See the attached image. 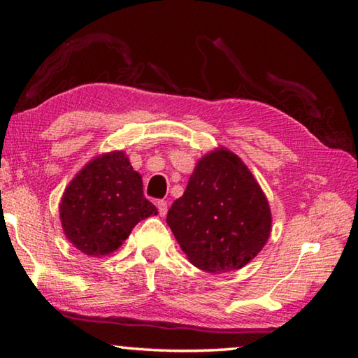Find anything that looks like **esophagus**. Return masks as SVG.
Wrapping results in <instances>:
<instances>
[{"mask_svg":"<svg viewBox=\"0 0 358 358\" xmlns=\"http://www.w3.org/2000/svg\"><path fill=\"white\" fill-rule=\"evenodd\" d=\"M157 210H159V215L161 216H166L167 215V202L166 201H157Z\"/></svg>","mask_w":358,"mask_h":358,"instance_id":"34e87169","label":"esophagus"}]
</instances>
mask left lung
Segmentation results:
<instances>
[{
    "instance_id": "obj_1",
    "label": "left lung",
    "mask_w": 358,
    "mask_h": 358,
    "mask_svg": "<svg viewBox=\"0 0 358 358\" xmlns=\"http://www.w3.org/2000/svg\"><path fill=\"white\" fill-rule=\"evenodd\" d=\"M167 224L189 262L208 273L243 268L271 232L262 187L240 157L224 147L197 161Z\"/></svg>"
}]
</instances>
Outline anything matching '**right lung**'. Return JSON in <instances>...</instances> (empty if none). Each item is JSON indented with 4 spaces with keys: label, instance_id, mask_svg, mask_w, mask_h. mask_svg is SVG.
Instances as JSON below:
<instances>
[{
    "label": "right lung",
    "instance_id": "add662e5",
    "mask_svg": "<svg viewBox=\"0 0 358 358\" xmlns=\"http://www.w3.org/2000/svg\"><path fill=\"white\" fill-rule=\"evenodd\" d=\"M153 215L157 208L143 196L142 175L132 169L123 150L88 161L59 202L66 238L90 257L117 251L136 224Z\"/></svg>",
    "mask_w": 358,
    "mask_h": 358
}]
</instances>
